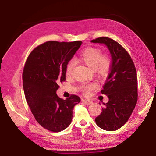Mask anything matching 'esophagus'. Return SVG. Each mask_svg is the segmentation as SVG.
Here are the masks:
<instances>
[{
  "label": "esophagus",
  "instance_id": "34e87169",
  "mask_svg": "<svg viewBox=\"0 0 156 156\" xmlns=\"http://www.w3.org/2000/svg\"><path fill=\"white\" fill-rule=\"evenodd\" d=\"M82 102H83V103L86 104V105H91L92 104V101L90 100H88V99H82Z\"/></svg>",
  "mask_w": 156,
  "mask_h": 156
}]
</instances>
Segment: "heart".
<instances>
[{"label":"heart","mask_w":156,"mask_h":156,"mask_svg":"<svg viewBox=\"0 0 156 156\" xmlns=\"http://www.w3.org/2000/svg\"><path fill=\"white\" fill-rule=\"evenodd\" d=\"M76 62H81L94 70L96 75L100 78H106L111 68V59L108 54H102L101 49L90 47L84 49L76 58ZM74 67V62H69L66 68V76L70 77ZM97 88L93 83L82 84L80 90L84 95H88L90 92Z\"/></svg>","instance_id":"obj_1"}]
</instances>
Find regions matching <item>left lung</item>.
Returning <instances> with one entry per match:
<instances>
[{"mask_svg":"<svg viewBox=\"0 0 156 156\" xmlns=\"http://www.w3.org/2000/svg\"><path fill=\"white\" fill-rule=\"evenodd\" d=\"M107 46L112 57L111 68L101 93L107 95L96 123L106 131H113L124 125L133 112L137 101V72L130 55L122 45L107 37L92 39Z\"/></svg>","mask_w":156,"mask_h":156,"instance_id":"obj_1","label":"left lung"}]
</instances>
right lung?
<instances>
[{
  "instance_id": "right-lung-1",
  "label": "right lung",
  "mask_w": 156,
  "mask_h": 156,
  "mask_svg": "<svg viewBox=\"0 0 156 156\" xmlns=\"http://www.w3.org/2000/svg\"><path fill=\"white\" fill-rule=\"evenodd\" d=\"M82 43L45 42L33 49L25 62L22 77L26 101L35 120L48 131L67 128L74 106L80 101L75 94L64 100L56 91L66 80V66Z\"/></svg>"
}]
</instances>
